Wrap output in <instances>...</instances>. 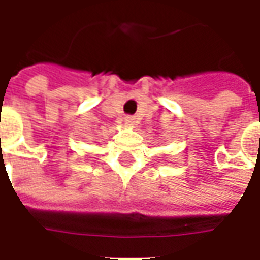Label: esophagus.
Listing matches in <instances>:
<instances>
[{"mask_svg":"<svg viewBox=\"0 0 260 260\" xmlns=\"http://www.w3.org/2000/svg\"><path fill=\"white\" fill-rule=\"evenodd\" d=\"M134 117H125V122L126 124H134Z\"/></svg>","mask_w":260,"mask_h":260,"instance_id":"1","label":"esophagus"}]
</instances>
